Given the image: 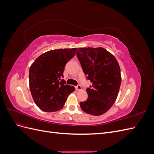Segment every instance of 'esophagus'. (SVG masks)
<instances>
[{
	"instance_id": "obj_1",
	"label": "esophagus",
	"mask_w": 154,
	"mask_h": 154,
	"mask_svg": "<svg viewBox=\"0 0 154 154\" xmlns=\"http://www.w3.org/2000/svg\"><path fill=\"white\" fill-rule=\"evenodd\" d=\"M75 88H76V91H80V90H82V86H81V85H78L77 86H76V87H75Z\"/></svg>"
}]
</instances>
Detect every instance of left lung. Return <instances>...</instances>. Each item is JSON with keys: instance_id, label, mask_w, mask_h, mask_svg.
<instances>
[{"instance_id": "8db88e82", "label": "left lung", "mask_w": 154, "mask_h": 154, "mask_svg": "<svg viewBox=\"0 0 154 154\" xmlns=\"http://www.w3.org/2000/svg\"><path fill=\"white\" fill-rule=\"evenodd\" d=\"M77 57L83 72L92 83L81 102L83 111L92 116L106 112L117 98L122 83L119 63L114 56L103 48H78Z\"/></svg>"}]
</instances>
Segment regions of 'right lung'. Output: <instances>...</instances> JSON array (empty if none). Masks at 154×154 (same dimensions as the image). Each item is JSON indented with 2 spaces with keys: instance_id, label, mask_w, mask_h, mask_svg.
<instances>
[{
  "instance_id": "right-lung-1",
  "label": "right lung",
  "mask_w": 154,
  "mask_h": 154,
  "mask_svg": "<svg viewBox=\"0 0 154 154\" xmlns=\"http://www.w3.org/2000/svg\"><path fill=\"white\" fill-rule=\"evenodd\" d=\"M77 48L59 49L41 54L29 68L30 91L35 104L47 112L63 108L67 97L75 91L73 86L66 85L63 70L74 57Z\"/></svg>"
}]
</instances>
